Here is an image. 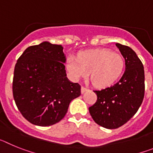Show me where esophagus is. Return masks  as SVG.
Segmentation results:
<instances>
[{"instance_id": "esophagus-1", "label": "esophagus", "mask_w": 153, "mask_h": 153, "mask_svg": "<svg viewBox=\"0 0 153 153\" xmlns=\"http://www.w3.org/2000/svg\"><path fill=\"white\" fill-rule=\"evenodd\" d=\"M87 90H88V89L84 87V86H82V87H81V93H84L85 92L87 91Z\"/></svg>"}]
</instances>
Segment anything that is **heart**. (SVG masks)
Masks as SVG:
<instances>
[{
    "label": "heart",
    "instance_id": "obj_1",
    "mask_svg": "<svg viewBox=\"0 0 153 153\" xmlns=\"http://www.w3.org/2000/svg\"><path fill=\"white\" fill-rule=\"evenodd\" d=\"M125 62L120 53L107 49L82 53L78 58L70 56L66 67L74 80L88 76L97 87H106L117 80L123 71Z\"/></svg>",
    "mask_w": 153,
    "mask_h": 153
}]
</instances>
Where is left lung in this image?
<instances>
[{"label":"left lung","mask_w":153,"mask_h":153,"mask_svg":"<svg viewBox=\"0 0 153 153\" xmlns=\"http://www.w3.org/2000/svg\"><path fill=\"white\" fill-rule=\"evenodd\" d=\"M116 46L125 59V72L113 86L95 90L97 100L89 108L93 120L98 125L110 129L124 125L136 114L145 93L143 63L130 47L118 43Z\"/></svg>","instance_id":"8db88e82"}]
</instances>
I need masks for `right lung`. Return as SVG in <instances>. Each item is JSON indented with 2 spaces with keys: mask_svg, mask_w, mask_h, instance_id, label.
<instances>
[{
  "mask_svg": "<svg viewBox=\"0 0 153 153\" xmlns=\"http://www.w3.org/2000/svg\"><path fill=\"white\" fill-rule=\"evenodd\" d=\"M61 45L44 41L27 47L15 65L13 96L23 117L40 126H51L67 113L79 97L80 86L67 77Z\"/></svg>",
  "mask_w": 153,
  "mask_h": 153,
  "instance_id": "add662e5",
  "label": "right lung"
}]
</instances>
